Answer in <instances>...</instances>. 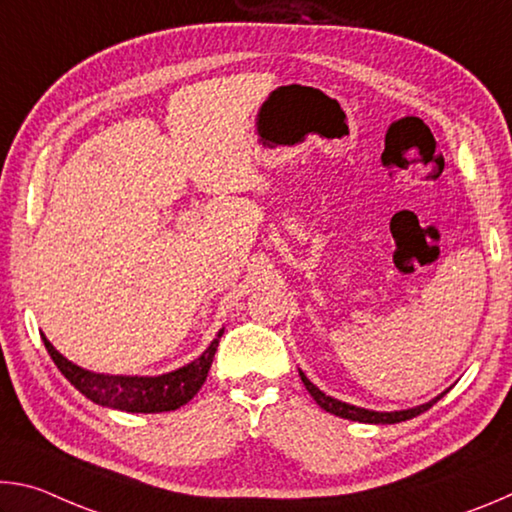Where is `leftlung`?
I'll return each mask as SVG.
<instances>
[{"mask_svg": "<svg viewBox=\"0 0 512 512\" xmlns=\"http://www.w3.org/2000/svg\"><path fill=\"white\" fill-rule=\"evenodd\" d=\"M302 377V384L307 386V391L311 393V397H314L316 404L320 406V409H325L327 413H334L339 415V418H345V420H354V422H368V424H395V422H404V420H411L415 418V415L424 413L427 409H431L433 404H436L440 397H436V400H431L427 404L422 406H415V409H406V411H393V413H379V411H368V409H359V406H352V404H345V402H339L334 400V397L325 395L323 391H318V388L311 384V381L305 377V372H300Z\"/></svg>", "mask_w": 512, "mask_h": 512, "instance_id": "1", "label": "left lung"}]
</instances>
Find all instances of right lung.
I'll return each mask as SVG.
<instances>
[{"mask_svg": "<svg viewBox=\"0 0 512 512\" xmlns=\"http://www.w3.org/2000/svg\"><path fill=\"white\" fill-rule=\"evenodd\" d=\"M221 334L212 341L201 357L189 363L185 368H178L169 372V375L160 377H108L97 375V372L83 370L74 366L72 361H67L54 345L47 339L45 348L49 357L54 359L58 370L72 381L74 388L88 397V400L97 402L101 406H110V409L119 411H131V413H162L173 411L178 406L187 404L198 393V388L203 386V381L210 372V366L214 361V352L219 348Z\"/></svg>", "mask_w": 512, "mask_h": 512, "instance_id": "right-lung-1", "label": "right lung"}]
</instances>
